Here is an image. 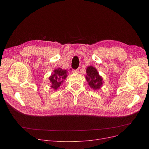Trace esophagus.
Wrapping results in <instances>:
<instances>
[{"label":"esophagus","mask_w":149,"mask_h":149,"mask_svg":"<svg viewBox=\"0 0 149 149\" xmlns=\"http://www.w3.org/2000/svg\"><path fill=\"white\" fill-rule=\"evenodd\" d=\"M72 73L73 74H79V71L78 70H72Z\"/></svg>","instance_id":"obj_1"}]
</instances>
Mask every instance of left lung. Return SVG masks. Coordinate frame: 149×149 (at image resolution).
I'll use <instances>...</instances> for the list:
<instances>
[{
    "label": "left lung",
    "mask_w": 149,
    "mask_h": 149,
    "mask_svg": "<svg viewBox=\"0 0 149 149\" xmlns=\"http://www.w3.org/2000/svg\"><path fill=\"white\" fill-rule=\"evenodd\" d=\"M86 79L88 81L89 86L93 90L100 89L103 84V79L101 77L97 69L92 66H89L86 68Z\"/></svg>",
    "instance_id": "8db88e82"
}]
</instances>
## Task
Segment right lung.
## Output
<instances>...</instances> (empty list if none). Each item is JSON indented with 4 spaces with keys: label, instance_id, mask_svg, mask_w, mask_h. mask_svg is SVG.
<instances>
[{
    "label": "right lung",
    "instance_id": "add662e5",
    "mask_svg": "<svg viewBox=\"0 0 149 149\" xmlns=\"http://www.w3.org/2000/svg\"><path fill=\"white\" fill-rule=\"evenodd\" d=\"M68 71L66 69H62L59 68L57 69H54V72L49 77V80L51 83V88L56 91L63 83L64 80L68 76Z\"/></svg>",
    "mask_w": 149,
    "mask_h": 149
}]
</instances>
